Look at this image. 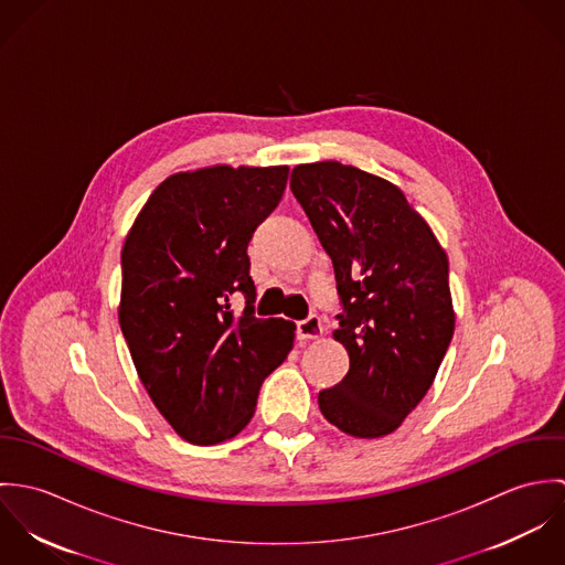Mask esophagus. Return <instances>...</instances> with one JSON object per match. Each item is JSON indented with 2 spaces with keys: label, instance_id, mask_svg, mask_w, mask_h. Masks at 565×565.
<instances>
[{
  "label": "esophagus",
  "instance_id": "esophagus-1",
  "mask_svg": "<svg viewBox=\"0 0 565 565\" xmlns=\"http://www.w3.org/2000/svg\"><path fill=\"white\" fill-rule=\"evenodd\" d=\"M322 320H320L318 316H309L307 320L298 322V337H300V339H318V337H322Z\"/></svg>",
  "mask_w": 565,
  "mask_h": 565
}]
</instances>
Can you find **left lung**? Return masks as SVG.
Returning <instances> with one entry per match:
<instances>
[{
	"label": "left lung",
	"instance_id": "8db88e82",
	"mask_svg": "<svg viewBox=\"0 0 565 565\" xmlns=\"http://www.w3.org/2000/svg\"><path fill=\"white\" fill-rule=\"evenodd\" d=\"M291 191L334 267L348 350L343 381L318 396L345 435L394 433L422 403L455 332L448 256L403 191L337 161L291 171Z\"/></svg>",
	"mask_w": 565,
	"mask_h": 565
}]
</instances>
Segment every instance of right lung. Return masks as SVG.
<instances>
[{"label": "right lung", "instance_id": "right-lung-1", "mask_svg": "<svg viewBox=\"0 0 565 565\" xmlns=\"http://www.w3.org/2000/svg\"><path fill=\"white\" fill-rule=\"evenodd\" d=\"M287 164H213L162 180L121 249L119 326L171 428L198 446L239 435L296 323L254 318L247 243L278 206ZM246 298L242 319L230 296Z\"/></svg>", "mask_w": 565, "mask_h": 565}]
</instances>
